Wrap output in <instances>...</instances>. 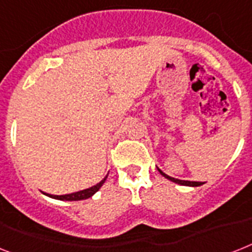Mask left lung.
<instances>
[{
	"instance_id": "1",
	"label": "left lung",
	"mask_w": 252,
	"mask_h": 252,
	"mask_svg": "<svg viewBox=\"0 0 252 252\" xmlns=\"http://www.w3.org/2000/svg\"><path fill=\"white\" fill-rule=\"evenodd\" d=\"M158 171L160 172L161 176H164L165 179L171 180L172 183H176V184H180V185H185V186H200L203 185V183H198V181H186V180H179V179H175V177H171V176L165 175L163 171H160V169L158 168Z\"/></svg>"
}]
</instances>
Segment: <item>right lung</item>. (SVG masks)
<instances>
[{"instance_id":"1","label":"right lung","mask_w":252,"mask_h":252,"mask_svg":"<svg viewBox=\"0 0 252 252\" xmlns=\"http://www.w3.org/2000/svg\"><path fill=\"white\" fill-rule=\"evenodd\" d=\"M107 179V176H106L105 179L99 181L97 185L92 186L89 189H84L80 190V191H76V193H71V194H66V195H53V194H46L48 197L54 198V199H59V200H81V199H88V198H91L93 194H95L98 190L101 189V186L103 185V183Z\"/></svg>"}]
</instances>
